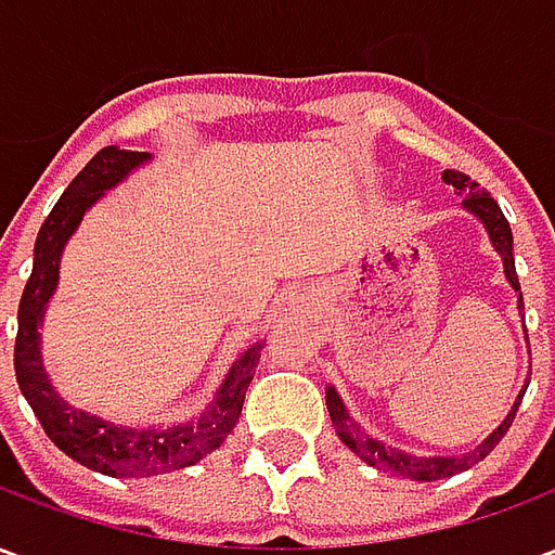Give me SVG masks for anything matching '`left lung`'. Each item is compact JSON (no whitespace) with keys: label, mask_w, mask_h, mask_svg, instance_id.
Here are the masks:
<instances>
[{"label":"left lung","mask_w":555,"mask_h":555,"mask_svg":"<svg viewBox=\"0 0 555 555\" xmlns=\"http://www.w3.org/2000/svg\"><path fill=\"white\" fill-rule=\"evenodd\" d=\"M442 181L452 183L454 190L464 195V207L478 219V222H481V225H485L490 243H493V249L500 253L502 270H505L508 285H512L514 291H520L517 270H514L512 225H508V219L502 217L500 205L490 198L488 190H481L476 181H469V175H464V171L446 169L442 171ZM517 309H524V294L517 297ZM524 392L526 389H520V396H517V401H514V408L508 410V416L500 422V428L493 430V434H488V437L478 442L473 452L428 454V457H425V454L404 452V449L389 446V442L384 440H374L372 434L362 428L357 418L350 416V410L345 408V401H341V396L336 392V386H326V410H330V418H333V428H336L338 440L345 442L353 454H360L362 461H365L369 466H377V469H384V473L398 478L437 481V478H449V476H457V473H464V469L478 464L481 457H488V454L496 449V442L505 437V430L512 428V418L514 413H517V408H520V401H524Z\"/></svg>","instance_id":"8db88e82"}]
</instances>
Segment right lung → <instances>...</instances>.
<instances>
[{
  "label": "right lung",
  "instance_id": "add662e5",
  "mask_svg": "<svg viewBox=\"0 0 555 555\" xmlns=\"http://www.w3.org/2000/svg\"><path fill=\"white\" fill-rule=\"evenodd\" d=\"M147 151H121L109 145L89 159V166L70 181L62 198L55 202L50 217L43 219L35 241V264L23 291L17 312V345H14V372L20 392L47 430V437L77 464L113 478H145L175 473L183 466L198 464L205 454L219 449L241 418L243 398L253 384V374L261 360V341H255L231 362L225 380L217 389L205 413L181 425H151L133 428L109 418L74 408L59 396V389L43 369L41 326L47 302L53 300L59 285V264L67 241L74 237L82 217L101 202L106 190L125 181L130 171L145 166Z\"/></svg>",
  "mask_w": 555,
  "mask_h": 555
}]
</instances>
